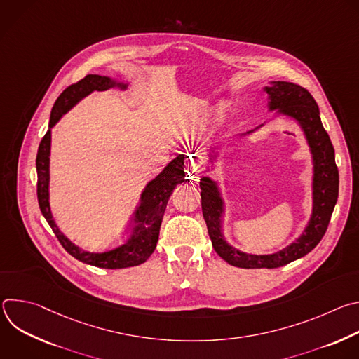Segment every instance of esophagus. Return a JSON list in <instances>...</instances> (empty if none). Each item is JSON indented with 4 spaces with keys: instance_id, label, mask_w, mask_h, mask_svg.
<instances>
[{
    "instance_id": "esophagus-1",
    "label": "esophagus",
    "mask_w": 359,
    "mask_h": 359,
    "mask_svg": "<svg viewBox=\"0 0 359 359\" xmlns=\"http://www.w3.org/2000/svg\"><path fill=\"white\" fill-rule=\"evenodd\" d=\"M186 169H187V173H189L190 176H197V175H200L201 170H203V162H201L198 158L191 156V158L187 161Z\"/></svg>"
}]
</instances>
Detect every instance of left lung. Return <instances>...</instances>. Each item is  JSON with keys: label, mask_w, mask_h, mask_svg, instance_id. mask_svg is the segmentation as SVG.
Returning a JSON list of instances; mask_svg holds the SVG:
<instances>
[{"label": "left lung", "mask_w": 359, "mask_h": 359, "mask_svg": "<svg viewBox=\"0 0 359 359\" xmlns=\"http://www.w3.org/2000/svg\"><path fill=\"white\" fill-rule=\"evenodd\" d=\"M263 90L267 95L269 112H273L274 116L292 119L301 128L306 144H309L313 163V210L302 233L288 245L267 254L245 252L231 245L223 234L222 217L224 213V198L219 182L209 176L201 177V210L213 248L223 260L238 269H276L304 257L325 234L338 198L339 177L335 165V151L331 139L323 126L316 99L302 86L285 81H271ZM264 125L266 122L250 132L234 135L233 137H229L227 142L250 136ZM222 147L223 143L210 146L208 150L210 163L217 161Z\"/></svg>", "instance_id": "8db88e82"}]
</instances>
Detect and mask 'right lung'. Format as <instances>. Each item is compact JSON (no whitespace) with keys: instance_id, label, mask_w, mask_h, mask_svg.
<instances>
[{"instance_id":"right-lung-1","label":"right lung","mask_w":359,"mask_h":359,"mask_svg":"<svg viewBox=\"0 0 359 359\" xmlns=\"http://www.w3.org/2000/svg\"><path fill=\"white\" fill-rule=\"evenodd\" d=\"M128 82L115 79L108 75H95L89 74L78 83L68 86L55 100L50 111V119L48 125V132L42 137L38 155H36V173H38V203L42 216L46 219L50 229L54 230L62 247L75 257L76 260L100 267V269H128L144 263L150 254L155 251L161 224L163 220L165 209L173 189L184 182V156L179 155L166 168L144 186L140 194V203L135 212L132 227L123 243L105 250V251H89L75 243H72L55 223L53 213L49 208V158H50V133L53 128L60 122V119L68 114L75 105L90 95L95 90H108V89H121L128 88Z\"/></svg>"}]
</instances>
